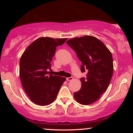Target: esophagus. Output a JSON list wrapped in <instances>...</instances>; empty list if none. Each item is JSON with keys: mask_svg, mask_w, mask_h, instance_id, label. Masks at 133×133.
Listing matches in <instances>:
<instances>
[{"mask_svg": "<svg viewBox=\"0 0 133 133\" xmlns=\"http://www.w3.org/2000/svg\"><path fill=\"white\" fill-rule=\"evenodd\" d=\"M73 79V77H67L66 78V80L68 81H72Z\"/></svg>", "mask_w": 133, "mask_h": 133, "instance_id": "esophagus-1", "label": "esophagus"}]
</instances>
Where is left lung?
<instances>
[{
	"instance_id": "1",
	"label": "left lung",
	"mask_w": 133,
	"mask_h": 133,
	"mask_svg": "<svg viewBox=\"0 0 133 133\" xmlns=\"http://www.w3.org/2000/svg\"><path fill=\"white\" fill-rule=\"evenodd\" d=\"M66 43L81 61L82 72L88 71L86 78H81V88L74 93V97L81 104H91L99 99L110 83L113 73L112 54L103 42L93 36L73 38Z\"/></svg>"
}]
</instances>
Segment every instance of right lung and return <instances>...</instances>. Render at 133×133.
Segmentation results:
<instances>
[{"label":"right lung","mask_w":133,"mask_h":133,"mask_svg":"<svg viewBox=\"0 0 133 133\" xmlns=\"http://www.w3.org/2000/svg\"><path fill=\"white\" fill-rule=\"evenodd\" d=\"M65 39L41 37L25 49L20 59L19 74L24 91L34 103L46 106L54 101L65 77L49 74L56 47Z\"/></svg>","instance_id":"1"}]
</instances>
